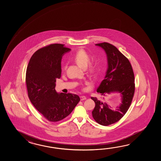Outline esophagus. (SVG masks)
<instances>
[{"instance_id": "obj_1", "label": "esophagus", "mask_w": 161, "mask_h": 161, "mask_svg": "<svg viewBox=\"0 0 161 161\" xmlns=\"http://www.w3.org/2000/svg\"><path fill=\"white\" fill-rule=\"evenodd\" d=\"M80 98L81 101H83V100L86 99V97L85 96H82L80 97Z\"/></svg>"}]
</instances>
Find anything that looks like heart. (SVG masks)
<instances>
[{"label": "heart", "mask_w": 161, "mask_h": 161, "mask_svg": "<svg viewBox=\"0 0 161 161\" xmlns=\"http://www.w3.org/2000/svg\"><path fill=\"white\" fill-rule=\"evenodd\" d=\"M90 59V55L85 50L83 49H80L77 52L73 57V60L75 62L83 68H86L87 66ZM96 69L97 68L96 65H91L89 67V71L90 72L94 73L96 72Z\"/></svg>", "instance_id": "heart-1"}]
</instances>
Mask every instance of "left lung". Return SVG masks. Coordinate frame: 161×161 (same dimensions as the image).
I'll use <instances>...</instances> for the list:
<instances>
[{
    "label": "left lung",
    "instance_id": "obj_1",
    "mask_svg": "<svg viewBox=\"0 0 161 161\" xmlns=\"http://www.w3.org/2000/svg\"><path fill=\"white\" fill-rule=\"evenodd\" d=\"M106 53L108 69L104 79L97 92L103 96L118 93L121 103L115 110L106 102L96 97H91L96 106L92 112L96 122L108 126L117 122L127 113L132 103L135 92L134 74L130 62L113 45L108 42L97 44Z\"/></svg>",
    "mask_w": 161,
    "mask_h": 161
}]
</instances>
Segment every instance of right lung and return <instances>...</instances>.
<instances>
[{"mask_svg": "<svg viewBox=\"0 0 161 161\" xmlns=\"http://www.w3.org/2000/svg\"><path fill=\"white\" fill-rule=\"evenodd\" d=\"M63 44L41 48L30 59L26 73L28 97L36 109L49 121L68 116L80 101L76 94L56 92V79L61 77L63 56L70 51Z\"/></svg>", "mask_w": 161, "mask_h": 161, "instance_id": "obj_1", "label": "right lung"}]
</instances>
